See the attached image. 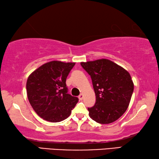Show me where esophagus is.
Returning <instances> with one entry per match:
<instances>
[{"label":"esophagus","instance_id":"esophagus-1","mask_svg":"<svg viewBox=\"0 0 159 159\" xmlns=\"http://www.w3.org/2000/svg\"><path fill=\"white\" fill-rule=\"evenodd\" d=\"M83 98H84V95H83L82 93H81V94H80V95L79 96V99L81 100V101H82V100Z\"/></svg>","mask_w":159,"mask_h":159}]
</instances>
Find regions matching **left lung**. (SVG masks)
<instances>
[{
  "label": "left lung",
  "instance_id": "obj_1",
  "mask_svg": "<svg viewBox=\"0 0 159 159\" xmlns=\"http://www.w3.org/2000/svg\"><path fill=\"white\" fill-rule=\"evenodd\" d=\"M80 64L91 76L96 97L95 105L88 108L89 116L102 124L117 120L126 111L134 89L129 72L105 58Z\"/></svg>",
  "mask_w": 159,
  "mask_h": 159
}]
</instances>
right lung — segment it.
Listing matches in <instances>:
<instances>
[{"label":"right lung","instance_id":"add662e5","mask_svg":"<svg viewBox=\"0 0 159 159\" xmlns=\"http://www.w3.org/2000/svg\"><path fill=\"white\" fill-rule=\"evenodd\" d=\"M75 64L52 61L39 67L28 77V99L35 112L44 120H64L79 101L77 97L68 93L66 84Z\"/></svg>","mask_w":159,"mask_h":159}]
</instances>
